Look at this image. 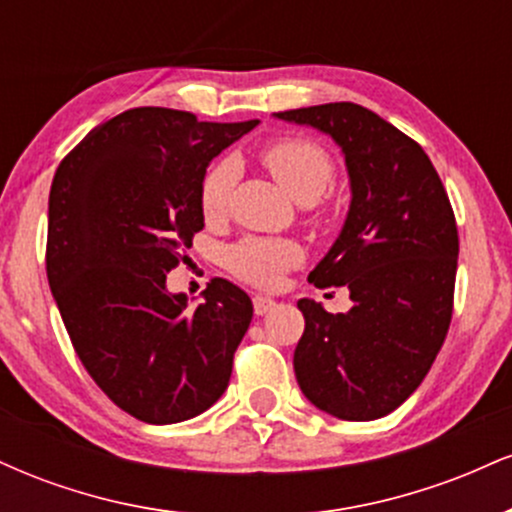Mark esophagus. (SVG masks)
<instances>
[{
    "mask_svg": "<svg viewBox=\"0 0 512 512\" xmlns=\"http://www.w3.org/2000/svg\"><path fill=\"white\" fill-rule=\"evenodd\" d=\"M276 305L274 298L269 296H255L252 298V308H255V315H267L269 310H272Z\"/></svg>",
    "mask_w": 512,
    "mask_h": 512,
    "instance_id": "34e87169",
    "label": "esophagus"
}]
</instances>
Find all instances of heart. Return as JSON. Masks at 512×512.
Segmentation results:
<instances>
[{"instance_id":"heart-1","label":"heart","mask_w":512,"mask_h":512,"mask_svg":"<svg viewBox=\"0 0 512 512\" xmlns=\"http://www.w3.org/2000/svg\"><path fill=\"white\" fill-rule=\"evenodd\" d=\"M262 163L296 202H315L334 178V166L325 149L308 139H279L264 146ZM236 182V163L221 161L202 182V211L216 219L226 211ZM301 245L286 238H245L228 248L226 264L233 274L255 286H274L281 272L301 262Z\"/></svg>"}]
</instances>
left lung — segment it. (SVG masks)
<instances>
[{"instance_id":"obj_1","label":"left lung","mask_w":512,"mask_h":512,"mask_svg":"<svg viewBox=\"0 0 512 512\" xmlns=\"http://www.w3.org/2000/svg\"><path fill=\"white\" fill-rule=\"evenodd\" d=\"M274 117L330 137L351 190L342 231L308 274L315 286H346L351 308L332 315L298 301L296 380L337 419H380L421 385L448 334L460 252L450 199L426 151L363 105Z\"/></svg>"}]
</instances>
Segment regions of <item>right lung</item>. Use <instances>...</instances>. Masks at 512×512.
<instances>
[{"instance_id": "obj_1", "label": "right lung", "mask_w": 512, "mask_h": 512, "mask_svg": "<svg viewBox=\"0 0 512 512\" xmlns=\"http://www.w3.org/2000/svg\"><path fill=\"white\" fill-rule=\"evenodd\" d=\"M255 127L132 108L93 127L52 180L50 291L88 375L146 424L199 416L231 380L250 296L214 279L192 305L166 276L204 228L209 163Z\"/></svg>"}]
</instances>
